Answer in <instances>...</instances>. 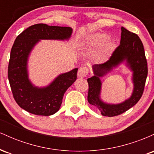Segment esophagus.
<instances>
[{"label":"esophagus","mask_w":154,"mask_h":154,"mask_svg":"<svg viewBox=\"0 0 154 154\" xmlns=\"http://www.w3.org/2000/svg\"><path fill=\"white\" fill-rule=\"evenodd\" d=\"M88 69L87 67H80L79 69L78 72H77V75H78L79 77H81V78H83V77H85L86 76L88 75Z\"/></svg>","instance_id":"esophagus-1"}]
</instances>
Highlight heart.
I'll return each mask as SVG.
<instances>
[{"instance_id":"1","label":"heart","mask_w":154,"mask_h":154,"mask_svg":"<svg viewBox=\"0 0 154 154\" xmlns=\"http://www.w3.org/2000/svg\"><path fill=\"white\" fill-rule=\"evenodd\" d=\"M108 39V35L105 33L101 32H96L93 33V34L90 35L85 40L83 41L82 47L88 49V50H93V49L97 48L100 47L105 43ZM113 43L112 42H109L107 44H106L102 48L101 50L100 51L98 56L100 59H103L107 54L111 48L112 47Z\"/></svg>"}]
</instances>
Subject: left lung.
I'll list each match as a JSON object with an SVG mask.
<instances>
[{"label":"left lung","instance_id":"left-lung-1","mask_svg":"<svg viewBox=\"0 0 154 154\" xmlns=\"http://www.w3.org/2000/svg\"><path fill=\"white\" fill-rule=\"evenodd\" d=\"M120 45L114 51L109 61L102 64L93 65L94 75L88 79V100L98 109L103 116L119 115L135 105L140 99L148 75V65L142 41L137 35L121 27ZM125 63L133 72L134 90L131 96L119 104H108L100 98L102 83L100 77L104 76L119 65Z\"/></svg>","mask_w":154,"mask_h":154}]
</instances>
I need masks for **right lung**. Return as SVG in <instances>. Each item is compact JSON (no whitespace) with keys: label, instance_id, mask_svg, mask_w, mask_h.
Returning <instances> with one entry per match:
<instances>
[{"label":"right lung","instance_id":"1","mask_svg":"<svg viewBox=\"0 0 154 154\" xmlns=\"http://www.w3.org/2000/svg\"><path fill=\"white\" fill-rule=\"evenodd\" d=\"M72 28L37 24L16 38L8 63V77L14 98L22 109L35 115L50 116L59 110L65 92L77 79L78 69L58 75L48 85L38 87L29 79L28 59L40 40H68Z\"/></svg>","mask_w":154,"mask_h":154}]
</instances>
